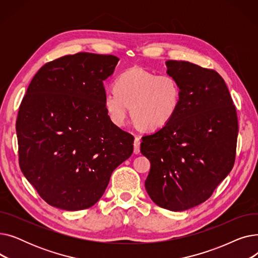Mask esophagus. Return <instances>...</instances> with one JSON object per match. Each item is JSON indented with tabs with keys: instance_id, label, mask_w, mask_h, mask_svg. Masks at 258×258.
<instances>
[{
	"instance_id": "esophagus-1",
	"label": "esophagus",
	"mask_w": 258,
	"mask_h": 258,
	"mask_svg": "<svg viewBox=\"0 0 258 258\" xmlns=\"http://www.w3.org/2000/svg\"><path fill=\"white\" fill-rule=\"evenodd\" d=\"M134 153L138 155L140 154V138L139 137H135L134 141Z\"/></svg>"
}]
</instances>
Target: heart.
<instances>
[{"instance_id":"1","label":"heart","mask_w":258,"mask_h":258,"mask_svg":"<svg viewBox=\"0 0 258 258\" xmlns=\"http://www.w3.org/2000/svg\"><path fill=\"white\" fill-rule=\"evenodd\" d=\"M182 88L171 75H157L142 68H131L115 81V90L107 91L104 107L114 124L121 126L131 115L147 131H158L177 115L182 101Z\"/></svg>"}]
</instances>
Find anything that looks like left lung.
<instances>
[{
    "mask_svg": "<svg viewBox=\"0 0 258 258\" xmlns=\"http://www.w3.org/2000/svg\"><path fill=\"white\" fill-rule=\"evenodd\" d=\"M182 88L179 111L167 125L142 137L151 161L145 188L154 203L183 211L208 200L234 165L238 121L222 76L183 60H167Z\"/></svg>",
    "mask_w": 258,
    "mask_h": 258,
    "instance_id": "1",
    "label": "left lung"
}]
</instances>
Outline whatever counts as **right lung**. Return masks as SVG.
Returning a JSON list of instances; mask_svg holds the SVG:
<instances>
[{
	"instance_id": "right-lung-1",
	"label": "right lung",
	"mask_w": 258,
	"mask_h": 258,
	"mask_svg": "<svg viewBox=\"0 0 258 258\" xmlns=\"http://www.w3.org/2000/svg\"><path fill=\"white\" fill-rule=\"evenodd\" d=\"M119 58L79 52L44 64L17 119L22 172L49 205L75 211L102 197L111 174L131 157L134 137L108 118L103 80Z\"/></svg>"
}]
</instances>
